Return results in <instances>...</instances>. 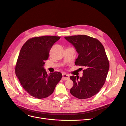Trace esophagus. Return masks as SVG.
I'll return each instance as SVG.
<instances>
[{
    "mask_svg": "<svg viewBox=\"0 0 126 126\" xmlns=\"http://www.w3.org/2000/svg\"><path fill=\"white\" fill-rule=\"evenodd\" d=\"M69 79V75H67V74H63L62 75V79L64 81H66V80H67Z\"/></svg>",
    "mask_w": 126,
    "mask_h": 126,
    "instance_id": "obj_1",
    "label": "esophagus"
}]
</instances>
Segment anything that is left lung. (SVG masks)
I'll list each match as a JSON object with an SVG mask.
<instances>
[{
    "label": "left lung",
    "mask_w": 126,
    "mask_h": 126,
    "mask_svg": "<svg viewBox=\"0 0 126 126\" xmlns=\"http://www.w3.org/2000/svg\"><path fill=\"white\" fill-rule=\"evenodd\" d=\"M64 38L78 53L75 65L85 67L82 77H70L74 82L70 94L81 100L90 98L98 93L107 78L109 63L105 48L97 39L86 35Z\"/></svg>",
    "instance_id": "1"
}]
</instances>
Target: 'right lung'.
<instances>
[{
	"label": "right lung",
	"mask_w": 126,
	"mask_h": 126,
	"mask_svg": "<svg viewBox=\"0 0 126 126\" xmlns=\"http://www.w3.org/2000/svg\"><path fill=\"white\" fill-rule=\"evenodd\" d=\"M60 38L53 36L31 38L19 52L16 75L24 89L35 98L41 99L51 95L62 77L58 71L48 75L43 67L51 47Z\"/></svg>",
	"instance_id": "add662e5"
}]
</instances>
